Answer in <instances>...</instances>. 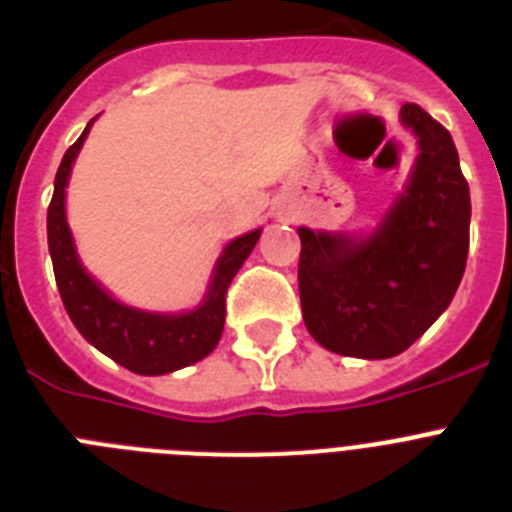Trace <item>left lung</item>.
Returning <instances> with one entry per match:
<instances>
[{"label": "left lung", "mask_w": 512, "mask_h": 512, "mask_svg": "<svg viewBox=\"0 0 512 512\" xmlns=\"http://www.w3.org/2000/svg\"><path fill=\"white\" fill-rule=\"evenodd\" d=\"M418 138L405 192L369 238L300 228V302L310 336L356 359L413 346L451 305L469 253V184L451 133L418 104H402Z\"/></svg>", "instance_id": "1"}]
</instances>
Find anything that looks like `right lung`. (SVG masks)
<instances>
[{"label": "right lung", "instance_id": "1", "mask_svg": "<svg viewBox=\"0 0 512 512\" xmlns=\"http://www.w3.org/2000/svg\"><path fill=\"white\" fill-rule=\"evenodd\" d=\"M92 122L63 156L53 182L51 207H48V251H51L63 307L81 336L130 372L146 377L176 372L182 366L205 359L223 336L225 295L243 261L248 259V253L259 241L261 230H251L225 246L212 271L205 300L192 312L164 315V312L135 310L112 300L81 266L66 223V184Z\"/></svg>", "mask_w": 512, "mask_h": 512}]
</instances>
